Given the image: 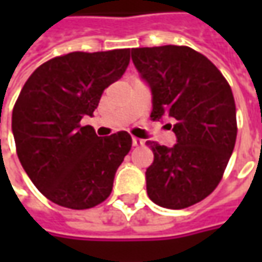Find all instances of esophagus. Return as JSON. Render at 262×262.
I'll return each mask as SVG.
<instances>
[{"label": "esophagus", "instance_id": "obj_1", "mask_svg": "<svg viewBox=\"0 0 262 262\" xmlns=\"http://www.w3.org/2000/svg\"><path fill=\"white\" fill-rule=\"evenodd\" d=\"M143 144H144L143 140H140V138H137V137H133V146H143Z\"/></svg>", "mask_w": 262, "mask_h": 262}]
</instances>
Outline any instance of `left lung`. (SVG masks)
<instances>
[{
  "label": "left lung",
  "mask_w": 262,
  "mask_h": 262,
  "mask_svg": "<svg viewBox=\"0 0 262 262\" xmlns=\"http://www.w3.org/2000/svg\"><path fill=\"white\" fill-rule=\"evenodd\" d=\"M131 59L151 92L150 118L175 122V146L146 143L155 155L147 195L165 208L194 206L219 185L235 147L232 89L208 58L188 46L133 48Z\"/></svg>",
  "instance_id": "1"
}]
</instances>
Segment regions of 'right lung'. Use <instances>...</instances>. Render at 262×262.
Instances as JSON below:
<instances>
[{"label":"right lung","instance_id":"obj_1","mask_svg":"<svg viewBox=\"0 0 262 262\" xmlns=\"http://www.w3.org/2000/svg\"><path fill=\"white\" fill-rule=\"evenodd\" d=\"M128 64V49L71 52L36 68L20 92L11 118L17 156L36 188L58 206L92 208L112 192L131 136L97 137L80 122L93 116L103 90Z\"/></svg>","mask_w":262,"mask_h":262}]
</instances>
